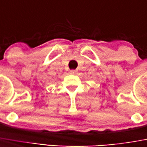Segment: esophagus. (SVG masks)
<instances>
[{
    "mask_svg": "<svg viewBox=\"0 0 147 147\" xmlns=\"http://www.w3.org/2000/svg\"><path fill=\"white\" fill-rule=\"evenodd\" d=\"M70 74H76V73H77V70H70Z\"/></svg>",
    "mask_w": 147,
    "mask_h": 147,
    "instance_id": "obj_1",
    "label": "esophagus"
}]
</instances>
